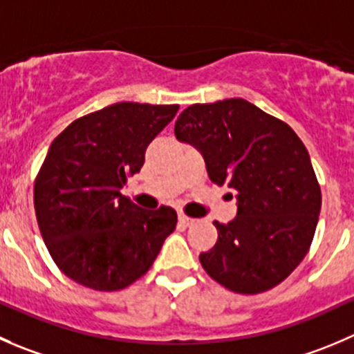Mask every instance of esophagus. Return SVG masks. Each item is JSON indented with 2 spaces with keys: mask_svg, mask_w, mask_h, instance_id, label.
I'll list each match as a JSON object with an SVG mask.
<instances>
[{
  "mask_svg": "<svg viewBox=\"0 0 354 354\" xmlns=\"http://www.w3.org/2000/svg\"><path fill=\"white\" fill-rule=\"evenodd\" d=\"M178 219H180V223L183 226H192L195 223V219L190 218V216H187V214H180L178 216Z\"/></svg>",
  "mask_w": 354,
  "mask_h": 354,
  "instance_id": "34e87169",
  "label": "esophagus"
}]
</instances>
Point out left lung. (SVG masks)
I'll list each match as a JSON object with an SVG mask.
<instances>
[{
  "mask_svg": "<svg viewBox=\"0 0 354 354\" xmlns=\"http://www.w3.org/2000/svg\"><path fill=\"white\" fill-rule=\"evenodd\" d=\"M174 135L201 150L212 183L239 194L236 218L214 221L218 240L198 256L205 273L239 294L283 282L310 250L322 207L320 183L299 136L243 98L190 105Z\"/></svg>",
  "mask_w": 354,
  "mask_h": 354,
  "instance_id": "1",
  "label": "left lung"
}]
</instances>
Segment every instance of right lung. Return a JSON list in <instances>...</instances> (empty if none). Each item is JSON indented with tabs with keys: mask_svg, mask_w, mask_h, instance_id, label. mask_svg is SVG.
<instances>
[{
	"mask_svg": "<svg viewBox=\"0 0 354 354\" xmlns=\"http://www.w3.org/2000/svg\"><path fill=\"white\" fill-rule=\"evenodd\" d=\"M178 109L121 102L75 119L51 143L34 211L48 252L74 282L102 292L131 286L176 228L173 207L142 209L121 188Z\"/></svg>",
	"mask_w": 354,
	"mask_h": 354,
	"instance_id": "add662e5",
	"label": "right lung"
}]
</instances>
